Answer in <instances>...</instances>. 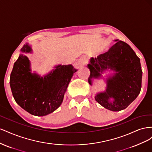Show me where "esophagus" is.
Returning <instances> with one entry per match:
<instances>
[{
  "label": "esophagus",
  "instance_id": "esophagus-1",
  "mask_svg": "<svg viewBox=\"0 0 152 152\" xmlns=\"http://www.w3.org/2000/svg\"><path fill=\"white\" fill-rule=\"evenodd\" d=\"M88 63V59L86 57H82L80 60V64L82 65H85Z\"/></svg>",
  "mask_w": 152,
  "mask_h": 152
}]
</instances>
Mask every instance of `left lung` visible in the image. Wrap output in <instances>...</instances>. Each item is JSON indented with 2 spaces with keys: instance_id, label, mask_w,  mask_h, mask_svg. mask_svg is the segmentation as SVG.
Segmentation results:
<instances>
[{
  "instance_id": "left-lung-1",
  "label": "left lung",
  "mask_w": 152,
  "mask_h": 152,
  "mask_svg": "<svg viewBox=\"0 0 152 152\" xmlns=\"http://www.w3.org/2000/svg\"><path fill=\"white\" fill-rule=\"evenodd\" d=\"M107 52L92 58L88 64L89 84L99 79L107 69L115 72L107 80V89L96 95L95 99L104 108L113 112L126 108L139 95L141 88L142 70L140 58L129 45L115 40ZM114 100L110 102L109 99Z\"/></svg>"
}]
</instances>
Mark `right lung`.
I'll list each match as a JSON object with an SVG mask.
<instances>
[{
	"instance_id": "1",
	"label": "right lung",
	"mask_w": 152,
	"mask_h": 152,
	"mask_svg": "<svg viewBox=\"0 0 152 152\" xmlns=\"http://www.w3.org/2000/svg\"><path fill=\"white\" fill-rule=\"evenodd\" d=\"M22 53H31L28 44ZM44 77L30 72L28 58L23 54L14 64L10 86L16 102L26 112L35 116H44L55 111L63 102L69 82L77 70L72 65L55 66Z\"/></svg>"
}]
</instances>
